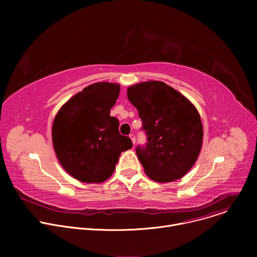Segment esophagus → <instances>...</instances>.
<instances>
[{
    "label": "esophagus",
    "mask_w": 257,
    "mask_h": 257,
    "mask_svg": "<svg viewBox=\"0 0 257 257\" xmlns=\"http://www.w3.org/2000/svg\"><path fill=\"white\" fill-rule=\"evenodd\" d=\"M129 137L131 138L132 143H133V144H135V142H136V136H135L134 134H130V135H129Z\"/></svg>",
    "instance_id": "esophagus-1"
}]
</instances>
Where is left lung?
Listing matches in <instances>:
<instances>
[{
  "mask_svg": "<svg viewBox=\"0 0 257 257\" xmlns=\"http://www.w3.org/2000/svg\"><path fill=\"white\" fill-rule=\"evenodd\" d=\"M127 96L137 108L146 135V143L136 148L146 175L161 183L182 178L201 150L203 131L195 106L161 81L130 86Z\"/></svg>",
  "mask_w": 257,
  "mask_h": 257,
  "instance_id": "left-lung-1",
  "label": "left lung"
}]
</instances>
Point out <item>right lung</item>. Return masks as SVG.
Returning a JSON list of instances; mask_svg holds the SVG:
<instances>
[{"mask_svg": "<svg viewBox=\"0 0 257 257\" xmlns=\"http://www.w3.org/2000/svg\"><path fill=\"white\" fill-rule=\"evenodd\" d=\"M120 85L97 82L69 99L53 124V144L63 168L84 183L112 176L122 152L132 148L119 132V120L109 116Z\"/></svg>", "mask_w": 257, "mask_h": 257, "instance_id": "add662e5", "label": "right lung"}]
</instances>
